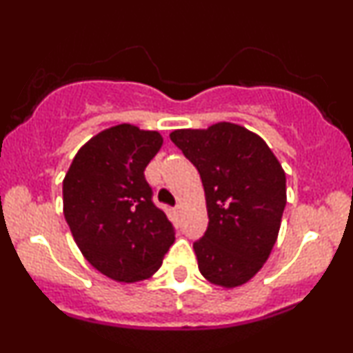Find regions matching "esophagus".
Segmentation results:
<instances>
[{"label":"esophagus","instance_id":"esophagus-1","mask_svg":"<svg viewBox=\"0 0 353 353\" xmlns=\"http://www.w3.org/2000/svg\"><path fill=\"white\" fill-rule=\"evenodd\" d=\"M174 212H176L177 216H179V214L182 212V208H181V205H176V208H174Z\"/></svg>","mask_w":353,"mask_h":353}]
</instances>
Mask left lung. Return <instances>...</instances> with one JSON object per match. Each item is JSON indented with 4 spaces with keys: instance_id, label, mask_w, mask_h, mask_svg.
<instances>
[{
    "instance_id": "8db88e82",
    "label": "left lung",
    "mask_w": 353,
    "mask_h": 353,
    "mask_svg": "<svg viewBox=\"0 0 353 353\" xmlns=\"http://www.w3.org/2000/svg\"><path fill=\"white\" fill-rule=\"evenodd\" d=\"M171 141L197 168L209 225L194 242L205 281L244 285L272 252L287 202L285 172L265 141L241 124L176 129Z\"/></svg>"
}]
</instances>
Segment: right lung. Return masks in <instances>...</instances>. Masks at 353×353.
Instances as JSON below:
<instances>
[{
	"label": "right lung",
	"mask_w": 353,
	"mask_h": 353,
	"mask_svg": "<svg viewBox=\"0 0 353 353\" xmlns=\"http://www.w3.org/2000/svg\"><path fill=\"white\" fill-rule=\"evenodd\" d=\"M163 143L157 131L112 125L79 149L64 176L63 212L76 245L116 282L152 277L176 239L144 177Z\"/></svg>",
	"instance_id": "obj_1"
}]
</instances>
